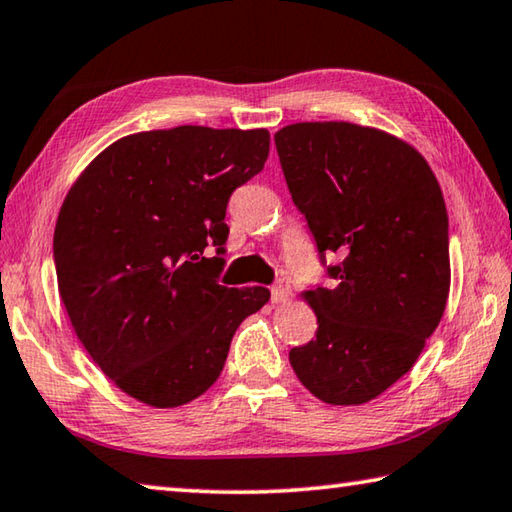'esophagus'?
Segmentation results:
<instances>
[{"label":"esophagus","instance_id":"34e87169","mask_svg":"<svg viewBox=\"0 0 512 512\" xmlns=\"http://www.w3.org/2000/svg\"><path fill=\"white\" fill-rule=\"evenodd\" d=\"M290 294H292V288H290V283L288 281H279L272 288V301L274 303H283V301H288L290 299Z\"/></svg>","mask_w":512,"mask_h":512}]
</instances>
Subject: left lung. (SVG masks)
<instances>
[{"label":"left lung","mask_w":512,"mask_h":512,"mask_svg":"<svg viewBox=\"0 0 512 512\" xmlns=\"http://www.w3.org/2000/svg\"><path fill=\"white\" fill-rule=\"evenodd\" d=\"M274 141L319 254L339 258L333 290L301 292L319 326L290 364L326 405H364L411 371L443 319L452 276L443 191L414 146L369 125L292 123Z\"/></svg>","instance_id":"1"}]
</instances>
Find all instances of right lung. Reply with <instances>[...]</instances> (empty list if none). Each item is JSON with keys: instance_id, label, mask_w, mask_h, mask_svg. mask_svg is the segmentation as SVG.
<instances>
[{"instance_id": "obj_1", "label": "right lung", "mask_w": 512, "mask_h": 512, "mask_svg": "<svg viewBox=\"0 0 512 512\" xmlns=\"http://www.w3.org/2000/svg\"><path fill=\"white\" fill-rule=\"evenodd\" d=\"M270 155V132L177 125L116 139L71 184L53 231L74 333L130 398L175 409L220 378L231 337L270 290L215 283L227 202Z\"/></svg>"}]
</instances>
